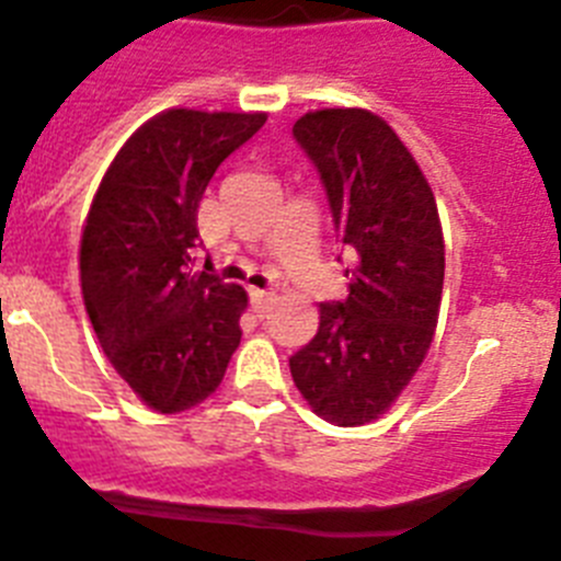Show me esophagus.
<instances>
[{
  "label": "esophagus",
  "instance_id": "34e87169",
  "mask_svg": "<svg viewBox=\"0 0 561 561\" xmlns=\"http://www.w3.org/2000/svg\"><path fill=\"white\" fill-rule=\"evenodd\" d=\"M271 305H274V293H265V290H251V310H254L256 316L263 318L265 312L271 310Z\"/></svg>",
  "mask_w": 561,
  "mask_h": 561
}]
</instances>
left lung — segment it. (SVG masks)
<instances>
[{
  "instance_id": "obj_1",
  "label": "left lung",
  "mask_w": 561,
  "mask_h": 561,
  "mask_svg": "<svg viewBox=\"0 0 561 561\" xmlns=\"http://www.w3.org/2000/svg\"><path fill=\"white\" fill-rule=\"evenodd\" d=\"M293 135L321 174L352 265L348 296L321 305L290 374L318 417L365 426L396 404L437 329L446 276L437 202L404 140L370 110H316Z\"/></svg>"
}]
</instances>
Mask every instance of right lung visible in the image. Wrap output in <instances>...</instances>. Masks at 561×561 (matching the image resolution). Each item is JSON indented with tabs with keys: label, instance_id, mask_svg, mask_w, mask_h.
<instances>
[{
	"label": "right lung",
	"instance_id": "obj_1",
	"mask_svg": "<svg viewBox=\"0 0 561 561\" xmlns=\"http://www.w3.org/2000/svg\"><path fill=\"white\" fill-rule=\"evenodd\" d=\"M265 113L154 115L110 162L80 240V282L99 345L149 410L209 399L240 345L249 296L193 268L198 202Z\"/></svg>",
	"mask_w": 561,
	"mask_h": 561
}]
</instances>
